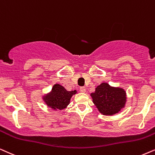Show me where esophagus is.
<instances>
[{"label":"esophagus","instance_id":"esophagus-1","mask_svg":"<svg viewBox=\"0 0 155 155\" xmlns=\"http://www.w3.org/2000/svg\"><path fill=\"white\" fill-rule=\"evenodd\" d=\"M86 88L85 87H81L80 88V91H81V93H85L86 92Z\"/></svg>","mask_w":155,"mask_h":155}]
</instances>
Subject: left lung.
Segmentation results:
<instances>
[{
  "instance_id": "obj_1",
  "label": "left lung",
  "mask_w": 155,
  "mask_h": 155,
  "mask_svg": "<svg viewBox=\"0 0 155 155\" xmlns=\"http://www.w3.org/2000/svg\"><path fill=\"white\" fill-rule=\"evenodd\" d=\"M91 96L99 112L104 115L118 113L127 102L126 91L123 88L111 86L106 82L97 86Z\"/></svg>"
}]
</instances>
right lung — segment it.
Segmentation results:
<instances>
[{
	"mask_svg": "<svg viewBox=\"0 0 155 155\" xmlns=\"http://www.w3.org/2000/svg\"><path fill=\"white\" fill-rule=\"evenodd\" d=\"M76 93V90L69 91L60 84H56L53 86L50 92L42 96V99L47 107L54 110H61L67 108L70 104L71 97Z\"/></svg>",
	"mask_w": 155,
	"mask_h": 155,
	"instance_id": "right-lung-1",
	"label": "right lung"
}]
</instances>
